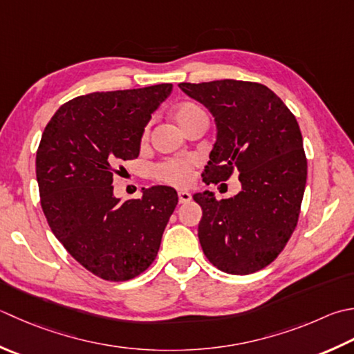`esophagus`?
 <instances>
[{"label": "esophagus", "mask_w": 354, "mask_h": 354, "mask_svg": "<svg viewBox=\"0 0 354 354\" xmlns=\"http://www.w3.org/2000/svg\"><path fill=\"white\" fill-rule=\"evenodd\" d=\"M178 196H179V204H187V203H190V199H192L189 192H179Z\"/></svg>", "instance_id": "34e87169"}]
</instances>
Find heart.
Returning <instances> with one entry per match:
<instances>
[{
    "label": "heart",
    "mask_w": 354,
    "mask_h": 354,
    "mask_svg": "<svg viewBox=\"0 0 354 354\" xmlns=\"http://www.w3.org/2000/svg\"><path fill=\"white\" fill-rule=\"evenodd\" d=\"M201 113H204V110L193 102H183L173 110V116H175L181 129H184L187 122ZM195 165L196 161L193 158H170L156 165L153 175L158 181L183 187L192 181Z\"/></svg>",
    "instance_id": "obj_1"
}]
</instances>
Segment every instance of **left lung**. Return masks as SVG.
Here are the masks:
<instances>
[{"mask_svg":"<svg viewBox=\"0 0 354 354\" xmlns=\"http://www.w3.org/2000/svg\"><path fill=\"white\" fill-rule=\"evenodd\" d=\"M210 110L216 142L203 181L225 183L239 173L242 189L221 199L195 193L203 209L198 236L221 272L250 274L278 258L292 236L307 181V158L295 115L259 82L221 80L179 84Z\"/></svg>","mask_w":354,"mask_h":354,"instance_id":"obj_1","label":"left lung"}]
</instances>
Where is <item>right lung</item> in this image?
<instances>
[{"label":"right lung","mask_w":354,"mask_h":354,"mask_svg":"<svg viewBox=\"0 0 354 354\" xmlns=\"http://www.w3.org/2000/svg\"><path fill=\"white\" fill-rule=\"evenodd\" d=\"M171 84L76 96L57 110L37 150L48 227L72 258L106 281H129L155 261L178 204L171 187L120 203L113 175L140 155L141 136Z\"/></svg>","instance_id":"add662e5"}]
</instances>
